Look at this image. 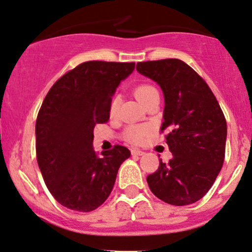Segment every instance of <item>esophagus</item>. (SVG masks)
Here are the masks:
<instances>
[{
	"label": "esophagus",
	"instance_id": "1",
	"mask_svg": "<svg viewBox=\"0 0 252 252\" xmlns=\"http://www.w3.org/2000/svg\"><path fill=\"white\" fill-rule=\"evenodd\" d=\"M145 152L142 151V150H138V149H133L131 150V155L132 156H143Z\"/></svg>",
	"mask_w": 252,
	"mask_h": 252
}]
</instances>
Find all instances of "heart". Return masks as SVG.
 <instances>
[{
  "label": "heart",
  "mask_w": 252,
  "mask_h": 252,
  "mask_svg": "<svg viewBox=\"0 0 252 252\" xmlns=\"http://www.w3.org/2000/svg\"><path fill=\"white\" fill-rule=\"evenodd\" d=\"M157 93H158L157 89L151 85H139L138 87H136L135 91H133V94H135L136 98L143 104V106H145V103L148 102L150 98ZM116 109H117V98H115V100H114L110 104L111 115L115 113ZM146 132H148V128H146V126H132L126 130V138L133 143H138L142 141L143 137L146 135Z\"/></svg>",
  "instance_id": "1"
}]
</instances>
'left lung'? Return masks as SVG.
Listing matches in <instances>:
<instances>
[{"label": "left lung", "instance_id": "obj_1", "mask_svg": "<svg viewBox=\"0 0 252 252\" xmlns=\"http://www.w3.org/2000/svg\"><path fill=\"white\" fill-rule=\"evenodd\" d=\"M137 72L157 82L164 94L166 143L173 158L160 159L146 178L151 192L173 206L196 202L213 186L224 160L227 122L205 80L179 59L137 63Z\"/></svg>", "mask_w": 252, "mask_h": 252}]
</instances>
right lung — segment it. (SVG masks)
I'll return each instance as SVG.
<instances>
[{"mask_svg":"<svg viewBox=\"0 0 252 252\" xmlns=\"http://www.w3.org/2000/svg\"><path fill=\"white\" fill-rule=\"evenodd\" d=\"M135 63L87 62L62 76L44 98L36 121V152L41 176L66 208L92 212L113 190L126 146L93 149L95 124L109 120L111 96Z\"/></svg>","mask_w":252,"mask_h":252,"instance_id":"add662e5","label":"right lung"}]
</instances>
